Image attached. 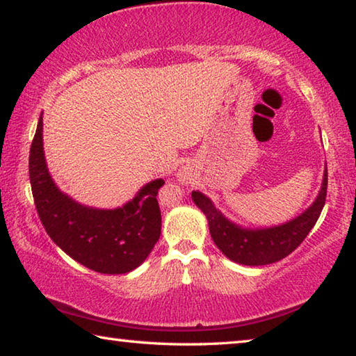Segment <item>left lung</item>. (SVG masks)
I'll list each match as a JSON object with an SVG mask.
<instances>
[{
    "instance_id": "left-lung-1",
    "label": "left lung",
    "mask_w": 356,
    "mask_h": 356,
    "mask_svg": "<svg viewBox=\"0 0 356 356\" xmlns=\"http://www.w3.org/2000/svg\"><path fill=\"white\" fill-rule=\"evenodd\" d=\"M327 184L328 174L325 170L322 188L309 209L284 225L264 229H245L234 225L201 191H193L191 197L206 215L210 236L222 254L242 265H267L281 261L297 250L314 227L327 200Z\"/></svg>"
}]
</instances>
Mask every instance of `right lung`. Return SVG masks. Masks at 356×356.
Returning <instances> with one entry per match:
<instances>
[{"label":"right lung","instance_id":"add662e5","mask_svg":"<svg viewBox=\"0 0 356 356\" xmlns=\"http://www.w3.org/2000/svg\"><path fill=\"white\" fill-rule=\"evenodd\" d=\"M42 116L29 149V182L39 218L50 238L84 267L99 273H129L141 265L161 234L156 193L165 184L144 185L124 207L81 206L58 188L48 172L42 144Z\"/></svg>","mask_w":356,"mask_h":356}]
</instances>
